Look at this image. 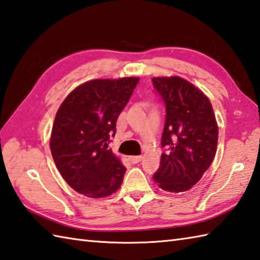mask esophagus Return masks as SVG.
Here are the masks:
<instances>
[{
    "label": "esophagus",
    "instance_id": "esophagus-1",
    "mask_svg": "<svg viewBox=\"0 0 260 260\" xmlns=\"http://www.w3.org/2000/svg\"><path fill=\"white\" fill-rule=\"evenodd\" d=\"M141 158H143V156H130L129 160L131 161V163L137 164V163H139V161L141 160Z\"/></svg>",
    "mask_w": 260,
    "mask_h": 260
}]
</instances>
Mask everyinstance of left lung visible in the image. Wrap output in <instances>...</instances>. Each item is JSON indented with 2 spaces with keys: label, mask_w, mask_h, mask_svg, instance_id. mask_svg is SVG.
<instances>
[{
  "label": "left lung",
  "mask_w": 260,
  "mask_h": 260,
  "mask_svg": "<svg viewBox=\"0 0 260 260\" xmlns=\"http://www.w3.org/2000/svg\"><path fill=\"white\" fill-rule=\"evenodd\" d=\"M164 102L166 119L159 169L153 176L160 189L183 192L202 179L216 153L218 126L208 97L180 77L153 78Z\"/></svg>",
  "instance_id": "left-lung-1"
}]
</instances>
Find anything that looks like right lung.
<instances>
[{"mask_svg": "<svg viewBox=\"0 0 260 260\" xmlns=\"http://www.w3.org/2000/svg\"><path fill=\"white\" fill-rule=\"evenodd\" d=\"M138 81L135 77L87 81L57 110L51 153L62 178L77 192L103 198L121 187L126 169L107 143Z\"/></svg>", "mask_w": 260, "mask_h": 260, "instance_id": "add662e5", "label": "right lung"}]
</instances>
